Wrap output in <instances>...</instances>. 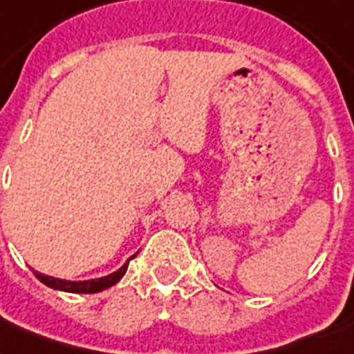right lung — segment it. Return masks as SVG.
Masks as SVG:
<instances>
[{
  "mask_svg": "<svg viewBox=\"0 0 354 354\" xmlns=\"http://www.w3.org/2000/svg\"><path fill=\"white\" fill-rule=\"evenodd\" d=\"M138 255V253H136ZM136 255H132L130 259H133ZM128 259V261H130ZM128 268V263H124L118 272L106 275V277H101V279H91V281H64V279H55V277H49V275H44L40 272L32 270L36 275V279H40L44 285H47L49 288H55V290H64V292H73V294H95V292H101L108 286L115 285L119 279H121L124 272Z\"/></svg>",
  "mask_w": 354,
  "mask_h": 354,
  "instance_id": "add662e5",
  "label": "right lung"
}]
</instances>
